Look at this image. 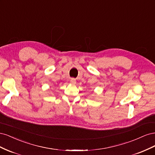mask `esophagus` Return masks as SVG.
Wrapping results in <instances>:
<instances>
[{"label":"esophagus","instance_id":"34e87169","mask_svg":"<svg viewBox=\"0 0 155 155\" xmlns=\"http://www.w3.org/2000/svg\"><path fill=\"white\" fill-rule=\"evenodd\" d=\"M70 83L72 84V85H74V84H76V79L74 78H72L70 79Z\"/></svg>","mask_w":155,"mask_h":155}]
</instances>
